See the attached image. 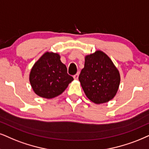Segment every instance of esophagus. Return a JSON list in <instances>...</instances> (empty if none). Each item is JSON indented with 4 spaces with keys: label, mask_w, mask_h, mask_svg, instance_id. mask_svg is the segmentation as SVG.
Wrapping results in <instances>:
<instances>
[{
    "label": "esophagus",
    "mask_w": 149,
    "mask_h": 149,
    "mask_svg": "<svg viewBox=\"0 0 149 149\" xmlns=\"http://www.w3.org/2000/svg\"><path fill=\"white\" fill-rule=\"evenodd\" d=\"M78 76H79V72L78 73H76V74L75 75V76H73V78H74L75 80H78Z\"/></svg>",
    "instance_id": "34e87169"
}]
</instances>
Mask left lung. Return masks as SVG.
I'll use <instances>...</instances> for the list:
<instances>
[{
    "mask_svg": "<svg viewBox=\"0 0 149 149\" xmlns=\"http://www.w3.org/2000/svg\"><path fill=\"white\" fill-rule=\"evenodd\" d=\"M79 81L86 96L96 104L108 102L116 96L120 75L110 58L101 50L84 57Z\"/></svg>",
    "mask_w": 149,
    "mask_h": 149,
    "instance_id": "8db88e82",
    "label": "left lung"
}]
</instances>
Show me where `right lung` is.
<instances>
[{
    "instance_id": "add662e5",
    "label": "right lung",
    "mask_w": 149,
    "mask_h": 149,
    "mask_svg": "<svg viewBox=\"0 0 149 149\" xmlns=\"http://www.w3.org/2000/svg\"><path fill=\"white\" fill-rule=\"evenodd\" d=\"M33 91L43 98L52 99L63 93L73 80L58 53L46 52L34 63L29 73Z\"/></svg>"
}]
</instances>
